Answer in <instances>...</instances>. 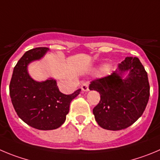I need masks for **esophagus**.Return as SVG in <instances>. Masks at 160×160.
<instances>
[{
  "label": "esophagus",
  "instance_id": "34e87169",
  "mask_svg": "<svg viewBox=\"0 0 160 160\" xmlns=\"http://www.w3.org/2000/svg\"><path fill=\"white\" fill-rule=\"evenodd\" d=\"M81 89L84 92H88L89 91V88H88V83H83L81 86Z\"/></svg>",
  "mask_w": 160,
  "mask_h": 160
}]
</instances>
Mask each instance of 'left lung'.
Returning <instances> with one entry per match:
<instances>
[{
  "label": "left lung",
  "instance_id": "1",
  "mask_svg": "<svg viewBox=\"0 0 160 160\" xmlns=\"http://www.w3.org/2000/svg\"><path fill=\"white\" fill-rule=\"evenodd\" d=\"M111 75L91 82L90 90L100 94L93 114L99 126L121 130L130 126L144 113L150 95L147 72L137 58L127 57ZM128 77L122 78L125 72Z\"/></svg>",
  "mask_w": 160,
  "mask_h": 160
}]
</instances>
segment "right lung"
<instances>
[{
  "label": "right lung",
  "instance_id": "obj_1",
  "mask_svg": "<svg viewBox=\"0 0 160 160\" xmlns=\"http://www.w3.org/2000/svg\"><path fill=\"white\" fill-rule=\"evenodd\" d=\"M48 50L47 47H38L27 51L14 67L9 84L12 103L17 115L40 130L59 128L66 119L70 102L81 90L65 95L59 91L55 80L38 82L30 77L28 64L41 59Z\"/></svg>",
  "mask_w": 160,
  "mask_h": 160
}]
</instances>
